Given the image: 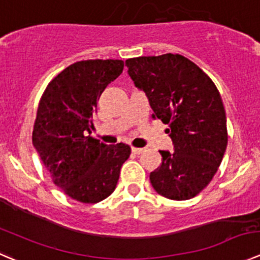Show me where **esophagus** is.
<instances>
[{"label":"esophagus","mask_w":260,"mask_h":260,"mask_svg":"<svg viewBox=\"0 0 260 260\" xmlns=\"http://www.w3.org/2000/svg\"><path fill=\"white\" fill-rule=\"evenodd\" d=\"M131 151H133L134 154H141L144 151V149L143 148H131Z\"/></svg>","instance_id":"1"}]
</instances>
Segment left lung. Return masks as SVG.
I'll use <instances>...</instances> for the list:
<instances>
[{
	"label": "left lung",
	"instance_id": "1",
	"mask_svg": "<svg viewBox=\"0 0 260 260\" xmlns=\"http://www.w3.org/2000/svg\"><path fill=\"white\" fill-rule=\"evenodd\" d=\"M136 87L168 125L173 153L160 150L161 164L150 173L153 188L169 200L197 196L216 174L228 145L226 115L212 79L181 54L139 56L125 61Z\"/></svg>",
	"mask_w": 260,
	"mask_h": 260
}]
</instances>
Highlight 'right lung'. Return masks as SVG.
<instances>
[{
	"label": "right lung",
	"instance_id": "add662e5",
	"mask_svg": "<svg viewBox=\"0 0 260 260\" xmlns=\"http://www.w3.org/2000/svg\"><path fill=\"white\" fill-rule=\"evenodd\" d=\"M122 69L119 59L71 64L49 82L38 106L32 144L54 184L83 204H97L115 191L131 153L126 144L106 145L87 135L100 96Z\"/></svg>",
	"mask_w": 260,
	"mask_h": 260
}]
</instances>
